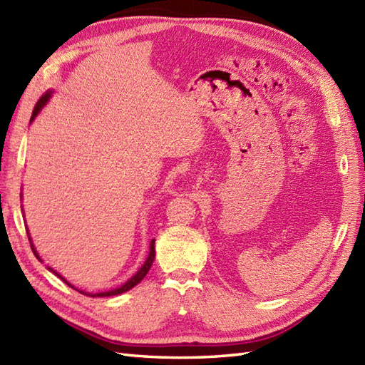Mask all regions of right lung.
<instances>
[{
	"instance_id": "right-lung-1",
	"label": "right lung",
	"mask_w": 365,
	"mask_h": 365,
	"mask_svg": "<svg viewBox=\"0 0 365 365\" xmlns=\"http://www.w3.org/2000/svg\"><path fill=\"white\" fill-rule=\"evenodd\" d=\"M51 91H48L44 93V96L38 100V103H36L35 105V108H34V112H32V118H31V121L36 117V114H38V112L41 110V108L46 105V103H48V100L51 98ZM27 237H29V242H31V248H32V251H34V255L36 256V259H40V256H38V253H36L35 251V247L32 245V239H31V236H29V232H27ZM154 242H155V239H153L151 240V247H149V255H148V257H146V260H145V264L142 265V268L138 269V272L130 277L126 284H123L121 287H118V288H115V289H110V292H105V293H97V294H92V293H85V292H80L81 294H86V296H92V297H96V296H98V297H106V296H115V294H121V293H126L128 289H130V288H134L137 284H140L143 280V277L148 274V272H149V268H151V265H153V262H154V257H155V248H154ZM41 260V259H40ZM49 268V267H48ZM49 272H52L55 276H58L64 284L66 285H69L71 288H76L73 287L72 284H69L66 279L64 277H61L57 272H53L52 268H49ZM77 289V288H76Z\"/></svg>"
}]
</instances>
